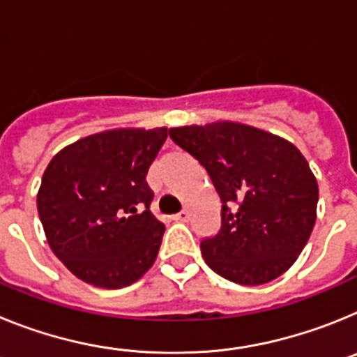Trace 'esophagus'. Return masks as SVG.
I'll list each match as a JSON object with an SVG mask.
<instances>
[{
  "instance_id": "obj_1",
  "label": "esophagus",
  "mask_w": 357,
  "mask_h": 357,
  "mask_svg": "<svg viewBox=\"0 0 357 357\" xmlns=\"http://www.w3.org/2000/svg\"><path fill=\"white\" fill-rule=\"evenodd\" d=\"M173 220H175V222H188V220H189V211L188 209L181 211V213L173 216Z\"/></svg>"
}]
</instances>
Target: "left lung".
Here are the masks:
<instances>
[{
  "label": "left lung",
  "mask_w": 357,
  "mask_h": 357,
  "mask_svg": "<svg viewBox=\"0 0 357 357\" xmlns=\"http://www.w3.org/2000/svg\"><path fill=\"white\" fill-rule=\"evenodd\" d=\"M169 137L204 166L222 200V229L200 243L207 266L243 286L282 275L317 222L318 184L301 150L234 121L169 128Z\"/></svg>",
  "instance_id": "1"
}]
</instances>
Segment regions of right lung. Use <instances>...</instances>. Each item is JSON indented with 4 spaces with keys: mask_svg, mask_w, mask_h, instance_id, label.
<instances>
[{
    "mask_svg": "<svg viewBox=\"0 0 357 357\" xmlns=\"http://www.w3.org/2000/svg\"><path fill=\"white\" fill-rule=\"evenodd\" d=\"M168 128H114L62 148L44 169L37 211L53 254L96 288L119 289L155 263L164 225L146 173Z\"/></svg>",
    "mask_w": 357,
    "mask_h": 357,
    "instance_id": "right-lung-1",
    "label": "right lung"
}]
</instances>
